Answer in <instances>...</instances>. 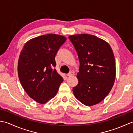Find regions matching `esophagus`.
Returning <instances> with one entry per match:
<instances>
[{
    "label": "esophagus",
    "instance_id": "obj_1",
    "mask_svg": "<svg viewBox=\"0 0 133 133\" xmlns=\"http://www.w3.org/2000/svg\"><path fill=\"white\" fill-rule=\"evenodd\" d=\"M74 75H75L74 72L72 71H71V72H70L68 74H67V77H72V76H74Z\"/></svg>",
    "mask_w": 133,
    "mask_h": 133
}]
</instances>
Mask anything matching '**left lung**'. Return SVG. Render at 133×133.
Returning <instances> with one entry per match:
<instances>
[{
    "instance_id": "left-lung-1",
    "label": "left lung",
    "mask_w": 133,
    "mask_h": 133,
    "mask_svg": "<svg viewBox=\"0 0 133 133\" xmlns=\"http://www.w3.org/2000/svg\"><path fill=\"white\" fill-rule=\"evenodd\" d=\"M69 38L78 53V83L72 89L77 99L87 106L98 104L111 91L116 75L115 58L109 44L92 35L82 34Z\"/></svg>"
}]
</instances>
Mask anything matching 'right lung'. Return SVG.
I'll use <instances>...</instances> for the list:
<instances>
[{"label":"right lung","instance_id":"obj_1","mask_svg":"<svg viewBox=\"0 0 133 133\" xmlns=\"http://www.w3.org/2000/svg\"><path fill=\"white\" fill-rule=\"evenodd\" d=\"M66 41L60 35H41L27 42L21 51L19 79L24 91L36 102L46 103L57 94L63 79L54 69L55 57Z\"/></svg>","mask_w":133,"mask_h":133}]
</instances>
